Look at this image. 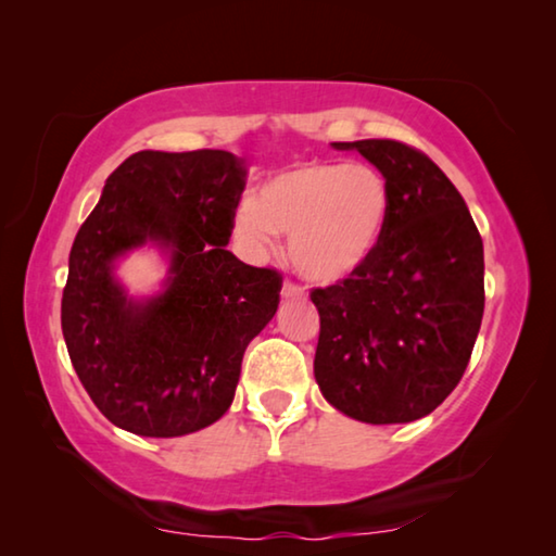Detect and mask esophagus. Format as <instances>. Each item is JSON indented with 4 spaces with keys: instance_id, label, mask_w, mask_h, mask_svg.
<instances>
[{
    "instance_id": "34e87169",
    "label": "esophagus",
    "mask_w": 556,
    "mask_h": 556,
    "mask_svg": "<svg viewBox=\"0 0 556 556\" xmlns=\"http://www.w3.org/2000/svg\"><path fill=\"white\" fill-rule=\"evenodd\" d=\"M281 296H287V300H300V296H304V287L300 281L287 279L285 285H281Z\"/></svg>"
}]
</instances>
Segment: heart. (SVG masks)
Wrapping results in <instances>:
<instances>
[{
  "label": "heart",
  "mask_w": 556,
  "mask_h": 556,
  "mask_svg": "<svg viewBox=\"0 0 556 556\" xmlns=\"http://www.w3.org/2000/svg\"><path fill=\"white\" fill-rule=\"evenodd\" d=\"M392 192L369 164L300 162L277 172L260 199L239 210L235 231L264 250L275 231L289 235V256L300 275L337 281L369 260L382 239Z\"/></svg>",
  "instance_id": "1"
}]
</instances>
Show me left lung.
<instances>
[{
    "label": "left lung",
    "mask_w": 556,
    "mask_h": 556,
    "mask_svg": "<svg viewBox=\"0 0 556 556\" xmlns=\"http://www.w3.org/2000/svg\"><path fill=\"white\" fill-rule=\"evenodd\" d=\"M384 174L392 212L352 275L312 289L314 377L325 400L367 425L427 417L454 392L484 314V247L457 187L396 139L334 142Z\"/></svg>",
    "instance_id": "obj_1"
}]
</instances>
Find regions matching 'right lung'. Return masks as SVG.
<instances>
[{
  "label": "right lung",
  "instance_id": "add662e5",
  "mask_svg": "<svg viewBox=\"0 0 556 556\" xmlns=\"http://www.w3.org/2000/svg\"><path fill=\"white\" fill-rule=\"evenodd\" d=\"M247 164L222 149L137 152L110 177L70 252L62 331L72 367L112 425L181 437L229 409L247 344L275 317L281 275L227 250ZM154 238L170 285L127 303L111 262Z\"/></svg>",
  "mask_w": 556,
  "mask_h": 556
}]
</instances>
